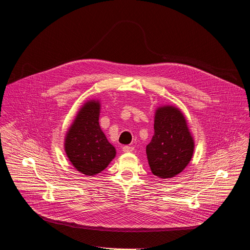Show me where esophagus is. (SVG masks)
Here are the masks:
<instances>
[{"instance_id": "esophagus-1", "label": "esophagus", "mask_w": 250, "mask_h": 250, "mask_svg": "<svg viewBox=\"0 0 250 250\" xmlns=\"http://www.w3.org/2000/svg\"><path fill=\"white\" fill-rule=\"evenodd\" d=\"M133 147H131V146H127V145H125V146H124L123 147V151L124 152H132L133 151Z\"/></svg>"}]
</instances>
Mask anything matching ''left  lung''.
Here are the masks:
<instances>
[{"mask_svg":"<svg viewBox=\"0 0 250 250\" xmlns=\"http://www.w3.org/2000/svg\"><path fill=\"white\" fill-rule=\"evenodd\" d=\"M194 139L183 112L172 105L158 107L154 117V135L146 146L149 167L160 179L181 174L189 164Z\"/></svg>","mask_w":250,"mask_h":250,"instance_id":"8db88e82","label":"left lung"}]
</instances>
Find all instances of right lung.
<instances>
[{
	"label": "right lung",
	"instance_id": "1",
	"mask_svg": "<svg viewBox=\"0 0 250 250\" xmlns=\"http://www.w3.org/2000/svg\"><path fill=\"white\" fill-rule=\"evenodd\" d=\"M100 110L99 100L83 104L64 137L69 162L78 172L89 177L106 169L117 154L100 127Z\"/></svg>",
	"mask_w": 250,
	"mask_h": 250
}]
</instances>
